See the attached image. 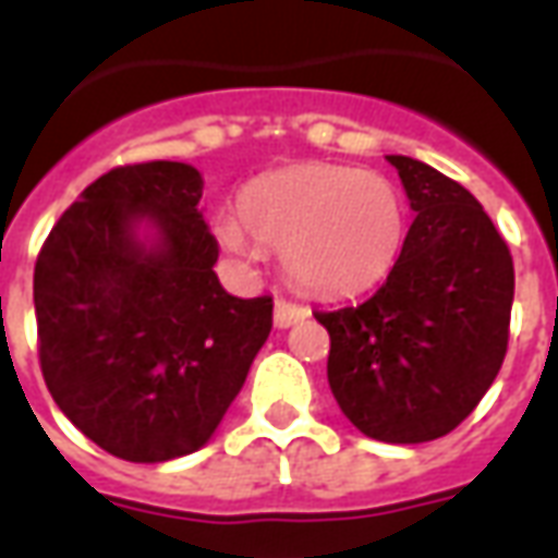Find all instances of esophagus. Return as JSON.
<instances>
[{
    "instance_id": "34e87169",
    "label": "esophagus",
    "mask_w": 558,
    "mask_h": 558,
    "mask_svg": "<svg viewBox=\"0 0 558 558\" xmlns=\"http://www.w3.org/2000/svg\"><path fill=\"white\" fill-rule=\"evenodd\" d=\"M304 316H307V307H304V304H295L290 302V299H278V302H275V326L278 328L295 326Z\"/></svg>"
}]
</instances>
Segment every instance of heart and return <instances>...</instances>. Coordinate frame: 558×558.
<instances>
[{"mask_svg":"<svg viewBox=\"0 0 558 558\" xmlns=\"http://www.w3.org/2000/svg\"><path fill=\"white\" fill-rule=\"evenodd\" d=\"M223 242L251 251L254 239L283 254L292 280L314 292H359L400 256L407 203L388 175L347 163H304L256 182L242 220H223Z\"/></svg>","mask_w":558,"mask_h":558,"instance_id":"obj_1","label":"heart"}]
</instances>
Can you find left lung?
Segmentation results:
<instances>
[{"instance_id":"8db88e82","label":"left lung","mask_w":558,"mask_h":558,"mask_svg":"<svg viewBox=\"0 0 558 558\" xmlns=\"http://www.w3.org/2000/svg\"><path fill=\"white\" fill-rule=\"evenodd\" d=\"M415 211L398 263L364 302L314 311L328 386L379 442H430L478 407L508 352L514 259L463 184L388 155Z\"/></svg>"}]
</instances>
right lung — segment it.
<instances>
[{"label":"right lung","instance_id":"1","mask_svg":"<svg viewBox=\"0 0 558 558\" xmlns=\"http://www.w3.org/2000/svg\"><path fill=\"white\" fill-rule=\"evenodd\" d=\"M199 196V172L179 160L113 167L35 263L44 383L80 433L131 463L203 448L271 331V295L220 287ZM143 217L159 227L151 248L133 239Z\"/></svg>","mask_w":558,"mask_h":558}]
</instances>
